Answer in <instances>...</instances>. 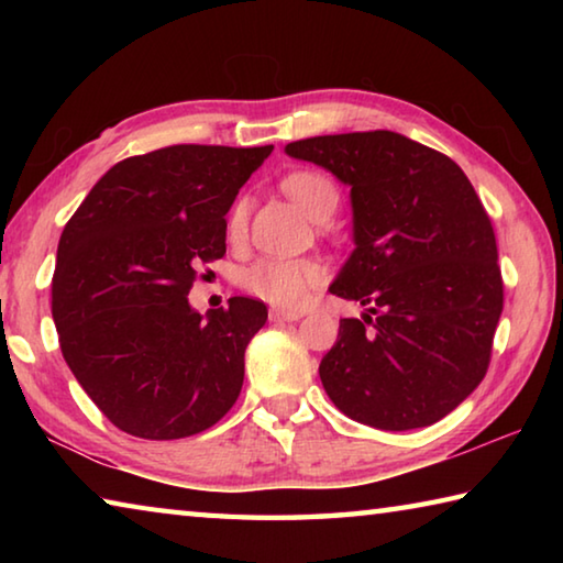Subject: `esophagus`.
Segmentation results:
<instances>
[{
  "instance_id": "obj_1",
  "label": "esophagus",
  "mask_w": 563,
  "mask_h": 563,
  "mask_svg": "<svg viewBox=\"0 0 563 563\" xmlns=\"http://www.w3.org/2000/svg\"><path fill=\"white\" fill-rule=\"evenodd\" d=\"M302 312L300 310H280V308H273L271 310V320L273 322H295L300 320Z\"/></svg>"
}]
</instances>
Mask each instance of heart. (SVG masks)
<instances>
[{
    "label": "heart",
    "instance_id": "obj_1",
    "mask_svg": "<svg viewBox=\"0 0 563 563\" xmlns=\"http://www.w3.org/2000/svg\"><path fill=\"white\" fill-rule=\"evenodd\" d=\"M283 190L290 201L312 221H328L338 211L340 190L318 170H295L283 178ZM247 198H235L225 218V233L238 241L245 233ZM325 278L322 265L312 258H263L243 273V288L265 302L280 308H298L308 300L310 290Z\"/></svg>",
    "mask_w": 563,
    "mask_h": 563
}]
</instances>
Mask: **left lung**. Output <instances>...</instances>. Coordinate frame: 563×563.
I'll return each instance as SVG.
<instances>
[{
    "label": "left lung",
    "instance_id": "obj_1",
    "mask_svg": "<svg viewBox=\"0 0 563 563\" xmlns=\"http://www.w3.org/2000/svg\"><path fill=\"white\" fill-rule=\"evenodd\" d=\"M347 184L355 251L330 292L367 305L342 318L320 379L340 412L377 430L434 424L489 369L504 308L497 238L450 156L395 131L292 141Z\"/></svg>",
    "mask_w": 563,
    "mask_h": 563
}]
</instances>
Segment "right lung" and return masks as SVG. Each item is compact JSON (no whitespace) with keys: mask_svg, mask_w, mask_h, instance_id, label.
Listing matches in <instances>:
<instances>
[{"mask_svg":"<svg viewBox=\"0 0 563 563\" xmlns=\"http://www.w3.org/2000/svg\"><path fill=\"white\" fill-rule=\"evenodd\" d=\"M271 151L176 144L123 158L64 225L52 278L59 347L121 432L180 440L241 395L268 308L235 295L201 318L188 292L225 255L228 208Z\"/></svg>","mask_w":563,"mask_h":563,"instance_id":"add662e5","label":"right lung"}]
</instances>
